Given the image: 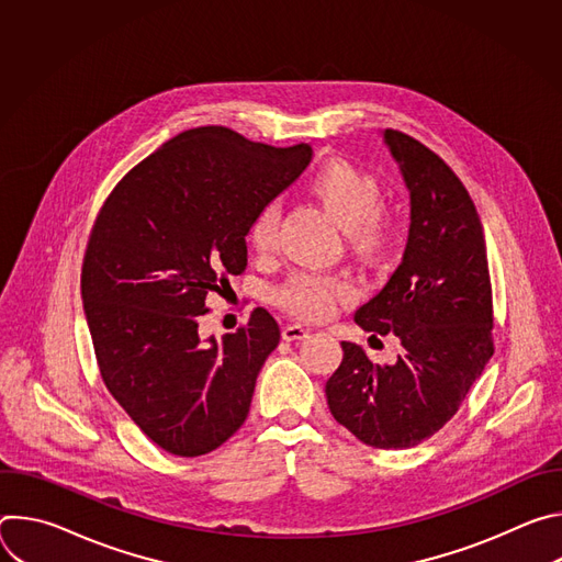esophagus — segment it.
<instances>
[{
	"label": "esophagus",
	"instance_id": "1",
	"mask_svg": "<svg viewBox=\"0 0 562 562\" xmlns=\"http://www.w3.org/2000/svg\"><path fill=\"white\" fill-rule=\"evenodd\" d=\"M308 336V329H304L302 325H286L284 329H282V338L286 340V342H291V340H304Z\"/></svg>",
	"mask_w": 562,
	"mask_h": 562
}]
</instances>
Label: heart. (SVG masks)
Returning <instances> with one entry per match:
<instances>
[{
  "label": "heart",
  "mask_w": 562,
  "mask_h": 562,
  "mask_svg": "<svg viewBox=\"0 0 562 562\" xmlns=\"http://www.w3.org/2000/svg\"><path fill=\"white\" fill-rule=\"evenodd\" d=\"M304 191L345 226L347 245L360 260L375 262L391 249L395 217L380 202V184L369 171L340 157L327 159L304 180ZM247 239L258 256H267L276 249V204H267L254 215ZM353 293V284L347 278L295 273L276 291V302L302 319H325L334 313L338 302Z\"/></svg>",
  "instance_id": "1"
}]
</instances>
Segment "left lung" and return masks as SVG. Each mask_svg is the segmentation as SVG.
<instances>
[{
    "label": "left lung",
    "instance_id": "obj_1",
    "mask_svg": "<svg viewBox=\"0 0 562 562\" xmlns=\"http://www.w3.org/2000/svg\"><path fill=\"white\" fill-rule=\"evenodd\" d=\"M405 178L412 224L403 262L356 311L364 331L400 342L393 364H373L342 342L327 380L334 418L375 449H409L442 429L494 356V306L485 233L458 176L418 139L382 133Z\"/></svg>",
    "mask_w": 562,
    "mask_h": 562
}]
</instances>
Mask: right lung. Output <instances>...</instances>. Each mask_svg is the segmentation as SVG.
I'll use <instances>...</instances> for the list:
<instances>
[{
    "mask_svg": "<svg viewBox=\"0 0 562 562\" xmlns=\"http://www.w3.org/2000/svg\"><path fill=\"white\" fill-rule=\"evenodd\" d=\"M311 146L276 148L226 126L184 131L133 167L93 224L82 300L102 380L165 451L204 456L249 416L280 342L258 306L222 340H200L206 297L247 269L254 215L293 184Z\"/></svg>",
    "mask_w": 562,
    "mask_h": 562,
    "instance_id": "right-lung-1",
    "label": "right lung"
}]
</instances>
